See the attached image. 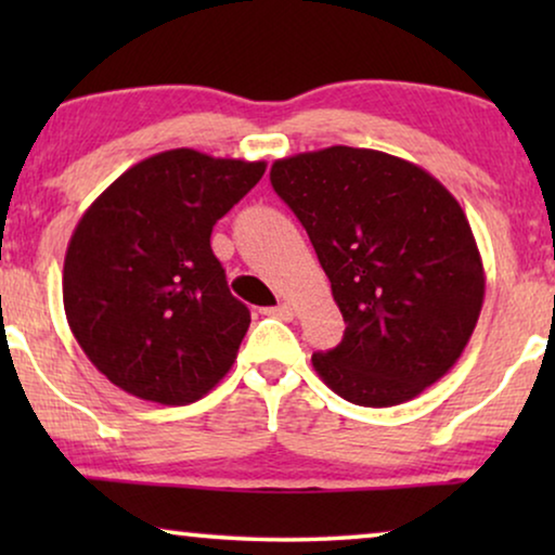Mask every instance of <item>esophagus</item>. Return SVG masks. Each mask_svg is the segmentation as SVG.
<instances>
[{
  "label": "esophagus",
  "instance_id": "34e87169",
  "mask_svg": "<svg viewBox=\"0 0 555 555\" xmlns=\"http://www.w3.org/2000/svg\"><path fill=\"white\" fill-rule=\"evenodd\" d=\"M264 313L272 315V318H280V321H291V318L295 315V310H293L291 302H280V306L268 308V310H264Z\"/></svg>",
  "mask_w": 555,
  "mask_h": 555
}]
</instances>
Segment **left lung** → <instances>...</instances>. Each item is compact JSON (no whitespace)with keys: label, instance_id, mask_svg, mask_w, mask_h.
I'll return each mask as SVG.
<instances>
[{"label":"left lung","instance_id":"1","mask_svg":"<svg viewBox=\"0 0 555 555\" xmlns=\"http://www.w3.org/2000/svg\"><path fill=\"white\" fill-rule=\"evenodd\" d=\"M270 181L331 280L344 340L313 369L359 406H397L465 351L485 270L460 202L422 166L374 149L278 158Z\"/></svg>","mask_w":555,"mask_h":555}]
</instances>
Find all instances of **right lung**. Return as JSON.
Returning <instances> with one entry per match:
<instances>
[{
    "label": "right lung",
    "mask_w": 555,
    "mask_h": 555,
    "mask_svg": "<svg viewBox=\"0 0 555 555\" xmlns=\"http://www.w3.org/2000/svg\"><path fill=\"white\" fill-rule=\"evenodd\" d=\"M264 166L171 149L120 173L80 217L65 253V315L118 389L184 406L232 369L249 310L209 237Z\"/></svg>",
    "instance_id": "obj_1"
}]
</instances>
